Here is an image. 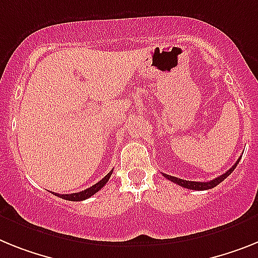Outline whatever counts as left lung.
<instances>
[{"label": "left lung", "instance_id": "left-lung-1", "mask_svg": "<svg viewBox=\"0 0 258 258\" xmlns=\"http://www.w3.org/2000/svg\"><path fill=\"white\" fill-rule=\"evenodd\" d=\"M240 159L237 160V161L235 162V165L231 168L229 170H227L224 174H222V176L216 177L215 179H211V181H209V182H197V181H186V179H181V178H177V177H173V176H169V174H164V177L168 179H170L172 182L177 183V185L182 186V187H186V189H190V190H209V189H213V187H215L216 185H219L222 181H224V179L227 178V177L231 174V173L233 172V169H235L236 166H237V164H239Z\"/></svg>", "mask_w": 258, "mask_h": 258}]
</instances>
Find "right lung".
<instances>
[{"label":"right lung","instance_id":"add662e5","mask_svg":"<svg viewBox=\"0 0 258 258\" xmlns=\"http://www.w3.org/2000/svg\"><path fill=\"white\" fill-rule=\"evenodd\" d=\"M112 170L110 173H107L105 177H103L99 182H97L96 185L90 186L84 191H79V192H73V194H59V192H52V194H55L56 197H60L62 199H67V201H73V202H80V201H85V199L90 198L92 196H94L96 192H98L99 190L102 189L103 186L106 185V182L109 181V178L111 177Z\"/></svg>","mask_w":258,"mask_h":258}]
</instances>
